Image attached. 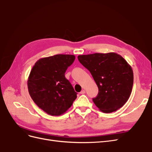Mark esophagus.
Instances as JSON below:
<instances>
[{
	"instance_id": "obj_1",
	"label": "esophagus",
	"mask_w": 152,
	"mask_h": 152,
	"mask_svg": "<svg viewBox=\"0 0 152 152\" xmlns=\"http://www.w3.org/2000/svg\"><path fill=\"white\" fill-rule=\"evenodd\" d=\"M81 94H85L86 93V91L85 90H82V91H81V92L80 93Z\"/></svg>"
}]
</instances>
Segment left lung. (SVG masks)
I'll return each instance as SVG.
<instances>
[{
	"label": "left lung",
	"instance_id": "left-lung-1",
	"mask_svg": "<svg viewBox=\"0 0 152 152\" xmlns=\"http://www.w3.org/2000/svg\"><path fill=\"white\" fill-rule=\"evenodd\" d=\"M79 62L88 70L98 87L93 98L101 111L111 113L124 105L131 95L134 76L131 66L115 53L79 55Z\"/></svg>",
	"mask_w": 152,
	"mask_h": 152
}]
</instances>
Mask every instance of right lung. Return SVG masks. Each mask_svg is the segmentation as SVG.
<instances>
[{"label": "right lung", "instance_id": "add662e5", "mask_svg": "<svg viewBox=\"0 0 152 152\" xmlns=\"http://www.w3.org/2000/svg\"><path fill=\"white\" fill-rule=\"evenodd\" d=\"M75 59L74 55L57 54L41 58L28 77L31 99L43 111L58 116L67 111L77 98V93L65 73Z\"/></svg>", "mask_w": 152, "mask_h": 152}]
</instances>
